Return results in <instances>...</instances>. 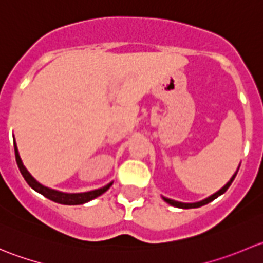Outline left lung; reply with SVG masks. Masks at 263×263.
<instances>
[{
	"mask_svg": "<svg viewBox=\"0 0 263 263\" xmlns=\"http://www.w3.org/2000/svg\"><path fill=\"white\" fill-rule=\"evenodd\" d=\"M237 173H238V171L235 172V173H234V176H233L232 178H230V181L228 182L227 184H225L224 187L221 188V190H219V191H217L216 193H214V195H211L210 197L205 198V200H202V201H198V202H193V203H184V202H179V201H174V200H171V198H166V197H163V200L165 201V202H168L169 205L174 206V208H179V209H196V208H201V206H203V205H208L209 202H211V201H214L215 198H217V197H219V196H221L222 193H224L225 191H227L228 188L230 187V184H232V182L234 181V178H235V176H237Z\"/></svg>",
	"mask_w": 263,
	"mask_h": 263,
	"instance_id": "8db88e82",
	"label": "left lung"
}]
</instances>
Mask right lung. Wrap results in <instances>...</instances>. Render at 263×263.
<instances>
[{"mask_svg":"<svg viewBox=\"0 0 263 263\" xmlns=\"http://www.w3.org/2000/svg\"><path fill=\"white\" fill-rule=\"evenodd\" d=\"M14 147H15V158H16L17 166L18 169H20L21 174H23L24 179H25L26 183H28L34 191H36V192H39L41 195H43L44 197L49 198V200L54 201V202L57 203H62V205H82V203H86L89 202V201L94 200V198L99 197V196L103 195L105 191L109 190L110 185L113 184V182H110L108 183L107 185H104V187L98 188V190H94V191H89V192H82V193H65V192H60V191L52 190V188H48L46 187V185L41 184V183L33 178V176L26 171L23 161H21L20 155H18L16 142H14Z\"/></svg>","mask_w":263,"mask_h":263,"instance_id":"right-lung-1","label":"right lung"}]
</instances>
